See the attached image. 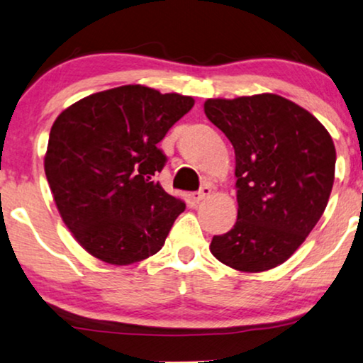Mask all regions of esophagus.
I'll return each mask as SVG.
<instances>
[{"instance_id": "1", "label": "esophagus", "mask_w": 363, "mask_h": 363, "mask_svg": "<svg viewBox=\"0 0 363 363\" xmlns=\"http://www.w3.org/2000/svg\"><path fill=\"white\" fill-rule=\"evenodd\" d=\"M211 195V188L210 186H201L200 188V191H196V193H193V200H195L196 203H200V201H203V200H206L208 196Z\"/></svg>"}]
</instances>
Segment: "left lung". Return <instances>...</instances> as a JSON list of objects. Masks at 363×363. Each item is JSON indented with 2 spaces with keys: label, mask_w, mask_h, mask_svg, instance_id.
I'll return each mask as SVG.
<instances>
[{
  "label": "left lung",
  "mask_w": 363,
  "mask_h": 363,
  "mask_svg": "<svg viewBox=\"0 0 363 363\" xmlns=\"http://www.w3.org/2000/svg\"><path fill=\"white\" fill-rule=\"evenodd\" d=\"M205 113L235 148L238 178V220L213 236L210 251L233 269H272L294 255L325 210L335 175L330 133L276 94L208 99Z\"/></svg>",
  "instance_id": "left-lung-1"
}]
</instances>
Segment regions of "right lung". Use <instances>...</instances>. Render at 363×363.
I'll return each mask as SVG.
<instances>
[{
  "label": "right lung",
  "instance_id": "right-lung-1",
  "mask_svg": "<svg viewBox=\"0 0 363 363\" xmlns=\"http://www.w3.org/2000/svg\"><path fill=\"white\" fill-rule=\"evenodd\" d=\"M193 104L137 84L92 94L59 113L44 172L59 215L89 255L127 266L165 245L185 203L155 182L167 162L158 142Z\"/></svg>",
  "mask_w": 363,
  "mask_h": 363
}]
</instances>
